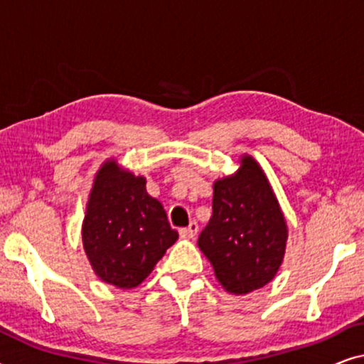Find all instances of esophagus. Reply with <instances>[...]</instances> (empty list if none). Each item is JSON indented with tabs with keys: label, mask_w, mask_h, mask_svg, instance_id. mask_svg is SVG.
<instances>
[{
	"label": "esophagus",
	"mask_w": 364,
	"mask_h": 364,
	"mask_svg": "<svg viewBox=\"0 0 364 364\" xmlns=\"http://www.w3.org/2000/svg\"><path fill=\"white\" fill-rule=\"evenodd\" d=\"M197 232H198V223L197 222H191L188 223V227H186V228H181V237H183V238H193L197 235Z\"/></svg>",
	"instance_id": "1"
}]
</instances>
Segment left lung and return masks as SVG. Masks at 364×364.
Instances as JSON below:
<instances>
[{"label":"left lung","instance_id":"obj_1","mask_svg":"<svg viewBox=\"0 0 364 364\" xmlns=\"http://www.w3.org/2000/svg\"><path fill=\"white\" fill-rule=\"evenodd\" d=\"M213 183L212 217L198 248L227 291L245 295L275 278L287 247V222L265 172L250 156Z\"/></svg>","mask_w":364,"mask_h":364}]
</instances>
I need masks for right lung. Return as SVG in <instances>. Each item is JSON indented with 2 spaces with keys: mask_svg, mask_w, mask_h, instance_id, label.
I'll use <instances>...</instances> for the list:
<instances>
[{
  "mask_svg": "<svg viewBox=\"0 0 364 364\" xmlns=\"http://www.w3.org/2000/svg\"><path fill=\"white\" fill-rule=\"evenodd\" d=\"M178 238L146 178L106 161L94 178L82 220V245L102 282L134 288Z\"/></svg>",
  "mask_w": 364,
  "mask_h": 364,
  "instance_id": "right-lung-1",
  "label": "right lung"
}]
</instances>
